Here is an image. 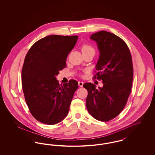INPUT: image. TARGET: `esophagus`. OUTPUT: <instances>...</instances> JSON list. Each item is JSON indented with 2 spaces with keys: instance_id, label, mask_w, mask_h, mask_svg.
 <instances>
[{
  "instance_id": "obj_1",
  "label": "esophagus",
  "mask_w": 155,
  "mask_h": 155,
  "mask_svg": "<svg viewBox=\"0 0 155 155\" xmlns=\"http://www.w3.org/2000/svg\"><path fill=\"white\" fill-rule=\"evenodd\" d=\"M83 85H84V82H82V81H79V82H78V85H79V87H83Z\"/></svg>"
}]
</instances>
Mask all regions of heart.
Listing matches in <instances>:
<instances>
[{
	"mask_svg": "<svg viewBox=\"0 0 155 155\" xmlns=\"http://www.w3.org/2000/svg\"><path fill=\"white\" fill-rule=\"evenodd\" d=\"M82 52H89V51H92V52H95L94 49L90 45H84L82 47Z\"/></svg>",
	"mask_w": 155,
	"mask_h": 155,
	"instance_id": "1",
	"label": "heart"
}]
</instances>
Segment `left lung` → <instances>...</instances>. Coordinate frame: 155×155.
Instances as JSON below:
<instances>
[{"mask_svg": "<svg viewBox=\"0 0 155 155\" xmlns=\"http://www.w3.org/2000/svg\"><path fill=\"white\" fill-rule=\"evenodd\" d=\"M100 53L94 78L102 80L103 87L96 88L87 82L86 106L89 114L96 120L108 121L123 110L131 91L133 66L130 51L125 42L109 32L101 31L91 35Z\"/></svg>", "mask_w": 155, "mask_h": 155, "instance_id": "8db88e82", "label": "left lung"}]
</instances>
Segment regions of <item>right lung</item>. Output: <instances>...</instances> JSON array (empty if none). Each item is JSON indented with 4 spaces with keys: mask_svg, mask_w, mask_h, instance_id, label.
<instances>
[{
    "mask_svg": "<svg viewBox=\"0 0 155 155\" xmlns=\"http://www.w3.org/2000/svg\"><path fill=\"white\" fill-rule=\"evenodd\" d=\"M78 37H45L31 47L25 58L21 74L25 100L33 117L42 123L57 124L68 114L78 82L70 80L61 85L56 77L66 67Z\"/></svg>",
    "mask_w": 155,
    "mask_h": 155,
    "instance_id": "right-lung-1",
    "label": "right lung"
}]
</instances>
